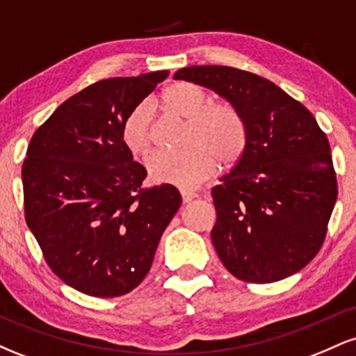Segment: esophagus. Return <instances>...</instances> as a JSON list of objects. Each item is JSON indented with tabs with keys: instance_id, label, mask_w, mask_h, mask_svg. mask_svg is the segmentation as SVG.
Instances as JSON below:
<instances>
[{
	"instance_id": "esophagus-1",
	"label": "esophagus",
	"mask_w": 356,
	"mask_h": 356,
	"mask_svg": "<svg viewBox=\"0 0 356 356\" xmlns=\"http://www.w3.org/2000/svg\"><path fill=\"white\" fill-rule=\"evenodd\" d=\"M181 195H182V202H184V204H187V202L194 201V199L197 197V194H195V192H192V191H186V189H181Z\"/></svg>"
}]
</instances>
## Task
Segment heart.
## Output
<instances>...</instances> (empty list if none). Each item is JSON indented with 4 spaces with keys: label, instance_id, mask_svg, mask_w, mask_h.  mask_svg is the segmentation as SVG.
<instances>
[{
    "label": "heart",
    "instance_id": "heart-1",
    "mask_svg": "<svg viewBox=\"0 0 356 356\" xmlns=\"http://www.w3.org/2000/svg\"><path fill=\"white\" fill-rule=\"evenodd\" d=\"M165 108L189 120L187 144L184 152H157L147 161L150 179L181 189H194L218 172L219 155L232 162L243 152L246 132L239 113L229 104L207 105V93L189 81L169 85L162 93ZM122 142L130 154H149L152 149L150 107L137 105L122 124Z\"/></svg>",
    "mask_w": 356,
    "mask_h": 356
}]
</instances>
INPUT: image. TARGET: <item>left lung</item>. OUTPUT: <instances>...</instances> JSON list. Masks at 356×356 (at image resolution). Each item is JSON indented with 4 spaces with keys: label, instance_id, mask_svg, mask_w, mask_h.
<instances>
[{
    "label": "left lung",
    "instance_id": "1",
    "mask_svg": "<svg viewBox=\"0 0 356 356\" xmlns=\"http://www.w3.org/2000/svg\"><path fill=\"white\" fill-rule=\"evenodd\" d=\"M236 108L246 142L238 164L212 189L211 238L238 280L273 283L320 251L338 187L328 138L305 105L263 76L220 65L174 73Z\"/></svg>",
    "mask_w": 356,
    "mask_h": 356
}]
</instances>
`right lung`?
Wrapping results in <instances>:
<instances>
[{
	"label": "right lung",
	"mask_w": 356,
	"mask_h": 356,
	"mask_svg": "<svg viewBox=\"0 0 356 356\" xmlns=\"http://www.w3.org/2000/svg\"><path fill=\"white\" fill-rule=\"evenodd\" d=\"M169 70L97 81L65 100L31 137L22 169L24 216L51 271L76 291L127 295L144 281L182 197L144 191L147 170L122 124Z\"/></svg>",
	"instance_id": "add662e5"
}]
</instances>
